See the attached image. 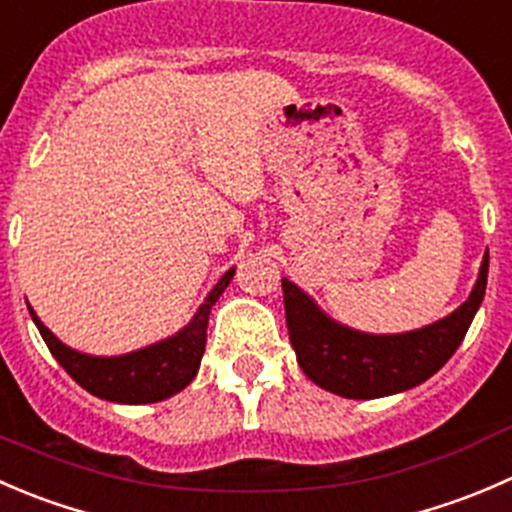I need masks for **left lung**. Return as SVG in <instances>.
Listing matches in <instances>:
<instances>
[{"label": "left lung", "instance_id": "1", "mask_svg": "<svg viewBox=\"0 0 512 512\" xmlns=\"http://www.w3.org/2000/svg\"><path fill=\"white\" fill-rule=\"evenodd\" d=\"M488 283V254L473 293L433 326L398 336H371L331 321L306 293L281 278L283 306L298 366L316 386L343 398H381L418 386L463 343Z\"/></svg>", "mask_w": 512, "mask_h": 512}]
</instances>
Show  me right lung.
I'll use <instances>...</instances> for the list:
<instances>
[{"instance_id": "add662e5", "label": "right lung", "mask_w": 512, "mask_h": 512, "mask_svg": "<svg viewBox=\"0 0 512 512\" xmlns=\"http://www.w3.org/2000/svg\"><path fill=\"white\" fill-rule=\"evenodd\" d=\"M231 278H234V268L221 276V281L206 296V301L196 311L194 321L184 331L156 343V346L116 358H96L72 351L39 321L32 308H29V313H32L44 343L59 361V366L91 396L114 403H156L184 391L194 381L206 348L211 306L219 301Z\"/></svg>"}]
</instances>
